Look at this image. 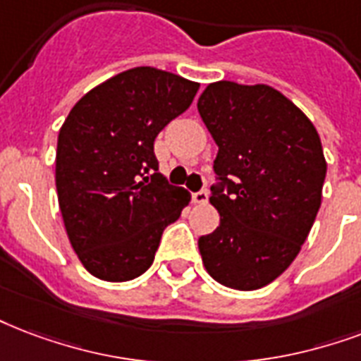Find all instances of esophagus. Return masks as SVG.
<instances>
[{"mask_svg": "<svg viewBox=\"0 0 361 361\" xmlns=\"http://www.w3.org/2000/svg\"><path fill=\"white\" fill-rule=\"evenodd\" d=\"M192 202L195 204H206L208 202V192L206 191H199V192H192Z\"/></svg>", "mask_w": 361, "mask_h": 361, "instance_id": "obj_1", "label": "esophagus"}]
</instances>
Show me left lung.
I'll return each mask as SVG.
<instances>
[{"label": "left lung", "instance_id": "obj_1", "mask_svg": "<svg viewBox=\"0 0 361 361\" xmlns=\"http://www.w3.org/2000/svg\"><path fill=\"white\" fill-rule=\"evenodd\" d=\"M199 114L217 144L210 204L219 227L199 238L219 284L252 291L293 263L322 204L327 162L314 125L269 85L210 82Z\"/></svg>", "mask_w": 361, "mask_h": 361}]
</instances>
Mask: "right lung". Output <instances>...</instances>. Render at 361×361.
Returning <instances> with one entry per match:
<instances>
[{"instance_id":"add662e5","label":"right lung","mask_w":361,"mask_h":361,"mask_svg":"<svg viewBox=\"0 0 361 361\" xmlns=\"http://www.w3.org/2000/svg\"><path fill=\"white\" fill-rule=\"evenodd\" d=\"M199 87L140 66L89 90L66 117L56 147L59 206L73 252L96 279L144 274L162 231L189 204V191L157 172L153 142Z\"/></svg>"}]
</instances>
